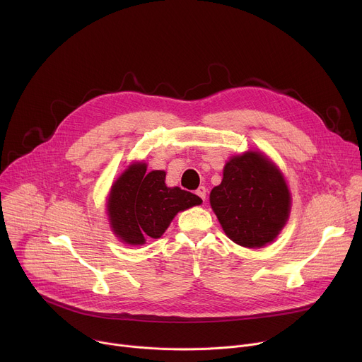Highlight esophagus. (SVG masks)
I'll return each mask as SVG.
<instances>
[{
  "label": "esophagus",
  "instance_id": "esophagus-1",
  "mask_svg": "<svg viewBox=\"0 0 362 362\" xmlns=\"http://www.w3.org/2000/svg\"><path fill=\"white\" fill-rule=\"evenodd\" d=\"M206 192H208V189H206L204 186H199L197 190H196V194H197L202 200H204V199H206Z\"/></svg>",
  "mask_w": 362,
  "mask_h": 362
}]
</instances>
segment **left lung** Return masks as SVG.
<instances>
[{
  "instance_id": "left-lung-1",
  "label": "left lung",
  "mask_w": 362,
  "mask_h": 362,
  "mask_svg": "<svg viewBox=\"0 0 362 362\" xmlns=\"http://www.w3.org/2000/svg\"><path fill=\"white\" fill-rule=\"evenodd\" d=\"M211 204L228 238L245 247H261L285 226L291 194L264 154L247 151L226 163L222 183L211 192Z\"/></svg>"
}]
</instances>
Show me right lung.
I'll return each mask as SVG.
<instances>
[{
    "instance_id": "obj_1",
    "label": "right lung",
    "mask_w": 362,
    "mask_h": 362,
    "mask_svg": "<svg viewBox=\"0 0 362 362\" xmlns=\"http://www.w3.org/2000/svg\"><path fill=\"white\" fill-rule=\"evenodd\" d=\"M146 170L144 163L132 165L113 185L109 197L112 228L129 245L160 238L177 212L202 203L194 193L168 187L163 170Z\"/></svg>"
}]
</instances>
